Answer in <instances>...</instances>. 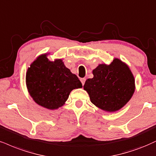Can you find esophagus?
Instances as JSON below:
<instances>
[{
  "instance_id": "34e87169",
  "label": "esophagus",
  "mask_w": 156,
  "mask_h": 156,
  "mask_svg": "<svg viewBox=\"0 0 156 156\" xmlns=\"http://www.w3.org/2000/svg\"><path fill=\"white\" fill-rule=\"evenodd\" d=\"M85 80H86L85 78H82V79H81V82H82V85H84V82H85Z\"/></svg>"
}]
</instances>
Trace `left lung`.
I'll return each mask as SVG.
<instances>
[{
    "label": "left lung",
    "mask_w": 156,
    "mask_h": 156,
    "mask_svg": "<svg viewBox=\"0 0 156 156\" xmlns=\"http://www.w3.org/2000/svg\"><path fill=\"white\" fill-rule=\"evenodd\" d=\"M93 78L86 80L84 90L96 107L106 112L120 110L132 98L135 80L126 63L115 58L110 64L101 63L93 70Z\"/></svg>",
    "instance_id": "left-lung-1"
}]
</instances>
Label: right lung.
Masks as SVG:
<instances>
[{"mask_svg":"<svg viewBox=\"0 0 156 156\" xmlns=\"http://www.w3.org/2000/svg\"><path fill=\"white\" fill-rule=\"evenodd\" d=\"M48 54L39 55L30 64L26 73V85L37 104L55 110L63 106L71 92L82 87V84L62 59L51 61L47 58Z\"/></svg>","mask_w":156,"mask_h":156,"instance_id":"1","label":"right lung"}]
</instances>
